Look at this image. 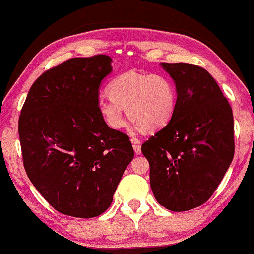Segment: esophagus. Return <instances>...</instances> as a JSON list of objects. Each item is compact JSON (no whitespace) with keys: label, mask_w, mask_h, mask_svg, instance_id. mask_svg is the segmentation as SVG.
Instances as JSON below:
<instances>
[{"label":"esophagus","mask_w":254,"mask_h":254,"mask_svg":"<svg viewBox=\"0 0 254 254\" xmlns=\"http://www.w3.org/2000/svg\"><path fill=\"white\" fill-rule=\"evenodd\" d=\"M131 142H132V146H133L134 153L138 154V155L141 153V143H140L139 140L135 139V138H132L131 139Z\"/></svg>","instance_id":"34e87169"}]
</instances>
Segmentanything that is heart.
<instances>
[{
  "label": "heart",
  "instance_id": "heart-1",
  "mask_svg": "<svg viewBox=\"0 0 254 254\" xmlns=\"http://www.w3.org/2000/svg\"><path fill=\"white\" fill-rule=\"evenodd\" d=\"M109 98L98 100V111L111 128L126 126L123 109L143 130L163 127L172 120L177 108V89L165 74L128 70L112 79L107 86Z\"/></svg>",
  "mask_w": 254,
  "mask_h": 254
}]
</instances>
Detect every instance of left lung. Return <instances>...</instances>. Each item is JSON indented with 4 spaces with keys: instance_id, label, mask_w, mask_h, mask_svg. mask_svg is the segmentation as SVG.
<instances>
[{
    "instance_id": "1",
    "label": "left lung",
    "mask_w": 254,
    "mask_h": 254,
    "mask_svg": "<svg viewBox=\"0 0 254 254\" xmlns=\"http://www.w3.org/2000/svg\"><path fill=\"white\" fill-rule=\"evenodd\" d=\"M173 79L172 120L143 142L150 187L165 209L183 212L209 199L234 157L233 111L209 71L186 63H162Z\"/></svg>"
}]
</instances>
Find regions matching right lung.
Wrapping results in <instances>:
<instances>
[{
    "label": "right lung",
    "instance_id": "1",
    "mask_svg": "<svg viewBox=\"0 0 254 254\" xmlns=\"http://www.w3.org/2000/svg\"><path fill=\"white\" fill-rule=\"evenodd\" d=\"M105 55L73 58L34 82L19 117L26 173L52 207L76 218L108 209L134 151L98 111L101 81L112 73Z\"/></svg>",
    "mask_w": 254,
    "mask_h": 254
}]
</instances>
